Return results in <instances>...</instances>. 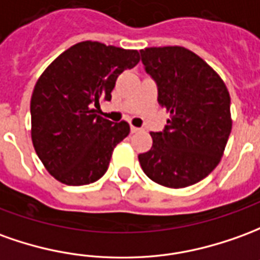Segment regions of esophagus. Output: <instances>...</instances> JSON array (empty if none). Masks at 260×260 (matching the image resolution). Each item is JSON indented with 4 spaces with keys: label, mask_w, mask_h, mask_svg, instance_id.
<instances>
[{
    "label": "esophagus",
    "mask_w": 260,
    "mask_h": 260,
    "mask_svg": "<svg viewBox=\"0 0 260 260\" xmlns=\"http://www.w3.org/2000/svg\"><path fill=\"white\" fill-rule=\"evenodd\" d=\"M141 128H138V126H134V125H131V132L132 134H136V132H141Z\"/></svg>",
    "instance_id": "1"
}]
</instances>
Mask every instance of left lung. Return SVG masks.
<instances>
[{
  "mask_svg": "<svg viewBox=\"0 0 260 260\" xmlns=\"http://www.w3.org/2000/svg\"><path fill=\"white\" fill-rule=\"evenodd\" d=\"M141 54L170 118L163 132H150L153 145L138 156L139 163L160 186L196 184L224 155L232 129L228 88L208 63L183 46L146 48Z\"/></svg>",
  "mask_w": 260,
  "mask_h": 260,
  "instance_id": "left-lung-1",
  "label": "left lung"
}]
</instances>
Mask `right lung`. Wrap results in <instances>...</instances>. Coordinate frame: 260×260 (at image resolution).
<instances>
[{
  "label": "right lung",
  "mask_w": 260,
  "mask_h": 260,
  "mask_svg": "<svg viewBox=\"0 0 260 260\" xmlns=\"http://www.w3.org/2000/svg\"><path fill=\"white\" fill-rule=\"evenodd\" d=\"M141 60L138 50L80 42L59 54L38 79L30 99L36 155L57 181L84 186L101 179L129 124L97 114L118 76Z\"/></svg>",
  "instance_id": "right-lung-1"
}]
</instances>
